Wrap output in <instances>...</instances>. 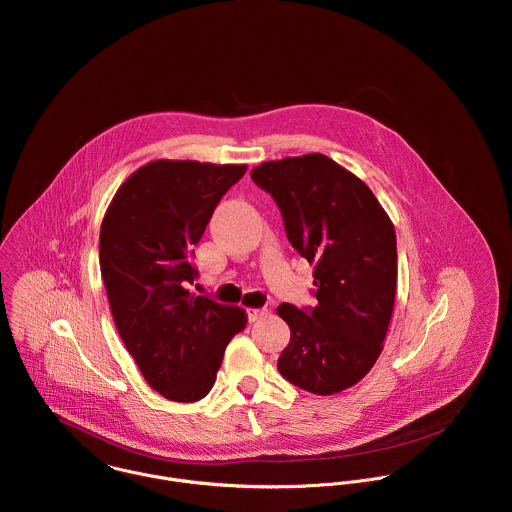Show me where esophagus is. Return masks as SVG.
<instances>
[{
	"instance_id": "34e87169",
	"label": "esophagus",
	"mask_w": 512,
	"mask_h": 512,
	"mask_svg": "<svg viewBox=\"0 0 512 512\" xmlns=\"http://www.w3.org/2000/svg\"><path fill=\"white\" fill-rule=\"evenodd\" d=\"M268 315V309L262 307V309H248V321L254 323V321H260L262 317Z\"/></svg>"
}]
</instances>
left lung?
<instances>
[{"instance_id": "1", "label": "left lung", "mask_w": 512, "mask_h": 512, "mask_svg": "<svg viewBox=\"0 0 512 512\" xmlns=\"http://www.w3.org/2000/svg\"><path fill=\"white\" fill-rule=\"evenodd\" d=\"M252 181L274 197L288 240L313 264L317 305L278 307L292 331L278 370L319 396L347 390L380 357L390 325L394 224L365 183L323 153L266 161Z\"/></svg>"}]
</instances>
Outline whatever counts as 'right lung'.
<instances>
[{
	"mask_svg": "<svg viewBox=\"0 0 512 512\" xmlns=\"http://www.w3.org/2000/svg\"><path fill=\"white\" fill-rule=\"evenodd\" d=\"M246 165L149 161L116 191L100 226V272L116 329L147 384L173 402L209 394L242 307L187 286L193 246Z\"/></svg>",
	"mask_w": 512,
	"mask_h": 512,
	"instance_id": "1",
	"label": "right lung"
}]
</instances>
